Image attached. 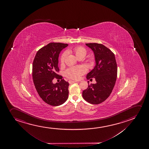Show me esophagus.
<instances>
[{"mask_svg": "<svg viewBox=\"0 0 149 149\" xmlns=\"http://www.w3.org/2000/svg\"><path fill=\"white\" fill-rule=\"evenodd\" d=\"M75 82H77V81H69L70 84L74 83H75Z\"/></svg>", "mask_w": 149, "mask_h": 149, "instance_id": "obj_1", "label": "esophagus"}]
</instances>
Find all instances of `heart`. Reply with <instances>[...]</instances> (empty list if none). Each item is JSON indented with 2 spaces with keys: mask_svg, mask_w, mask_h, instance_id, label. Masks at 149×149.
<instances>
[{
  "mask_svg": "<svg viewBox=\"0 0 149 149\" xmlns=\"http://www.w3.org/2000/svg\"><path fill=\"white\" fill-rule=\"evenodd\" d=\"M73 52L75 54V56L77 57V58L84 57L87 54V50L84 47L81 46L74 47L73 49ZM67 54V52H64L62 54L60 58V61L62 63H63L65 61ZM86 71V68L83 66L72 67L68 68L66 71L65 75L67 77L70 79H79L82 74H85Z\"/></svg>",
  "mask_w": 149,
  "mask_h": 149,
  "instance_id": "heart-1",
  "label": "heart"
}]
</instances>
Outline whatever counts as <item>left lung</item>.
<instances>
[{"mask_svg":"<svg viewBox=\"0 0 149 149\" xmlns=\"http://www.w3.org/2000/svg\"><path fill=\"white\" fill-rule=\"evenodd\" d=\"M86 45L93 52L96 63L86 78H95L96 83L88 86L82 95L88 102L97 104L105 101L113 90L117 79V63L114 54L103 45L90 43Z\"/></svg>","mask_w":149,"mask_h":149,"instance_id":"1","label":"left lung"}]
</instances>
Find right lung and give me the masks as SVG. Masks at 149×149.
<instances>
[{"label": "right lung", "mask_w": 149, "mask_h": 149, "mask_svg": "<svg viewBox=\"0 0 149 149\" xmlns=\"http://www.w3.org/2000/svg\"><path fill=\"white\" fill-rule=\"evenodd\" d=\"M68 44L51 42L38 51L32 65V77L36 90L46 103L58 106L64 103L68 97L69 83L64 79L59 83L53 79L59 76L58 58Z\"/></svg>", "instance_id": "right-lung-1"}]
</instances>
